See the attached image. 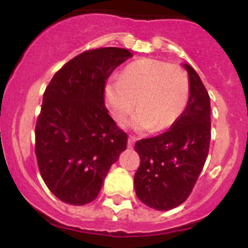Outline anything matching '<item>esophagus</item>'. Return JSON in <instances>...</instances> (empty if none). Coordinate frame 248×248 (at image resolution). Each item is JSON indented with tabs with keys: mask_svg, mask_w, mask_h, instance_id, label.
<instances>
[{
	"mask_svg": "<svg viewBox=\"0 0 248 248\" xmlns=\"http://www.w3.org/2000/svg\"><path fill=\"white\" fill-rule=\"evenodd\" d=\"M134 143H135V139H134L133 136H129V138H128V148H133Z\"/></svg>",
	"mask_w": 248,
	"mask_h": 248,
	"instance_id": "1",
	"label": "esophagus"
}]
</instances>
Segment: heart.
Here are the masks:
<instances>
[{"label": "heart", "instance_id": "obj_1", "mask_svg": "<svg viewBox=\"0 0 248 248\" xmlns=\"http://www.w3.org/2000/svg\"><path fill=\"white\" fill-rule=\"evenodd\" d=\"M189 99V79L175 64L142 58L129 64L121 78H112L105 87V100L115 120H122L136 106L140 109L130 119L136 130L154 128L156 132L175 124Z\"/></svg>", "mask_w": 248, "mask_h": 248}]
</instances>
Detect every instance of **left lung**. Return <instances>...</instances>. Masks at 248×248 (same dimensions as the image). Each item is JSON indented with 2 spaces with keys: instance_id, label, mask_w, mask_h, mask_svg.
I'll use <instances>...</instances> for the list:
<instances>
[{
  "instance_id": "8db88e82",
  "label": "left lung",
  "mask_w": 248,
  "mask_h": 248,
  "mask_svg": "<svg viewBox=\"0 0 248 248\" xmlns=\"http://www.w3.org/2000/svg\"><path fill=\"white\" fill-rule=\"evenodd\" d=\"M189 100L169 130L138 141L140 167L134 176L138 198L158 211L181 205L191 193L209 154L211 139L210 96L190 65Z\"/></svg>"
}]
</instances>
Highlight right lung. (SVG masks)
<instances>
[{
  "instance_id": "1",
  "label": "right lung",
  "mask_w": 248,
  "mask_h": 248,
  "mask_svg": "<svg viewBox=\"0 0 248 248\" xmlns=\"http://www.w3.org/2000/svg\"><path fill=\"white\" fill-rule=\"evenodd\" d=\"M133 55L101 47L80 53L51 79L36 124L42 178L57 198L85 205L100 192L109 168L127 148V134L105 107L110 73Z\"/></svg>"
}]
</instances>
